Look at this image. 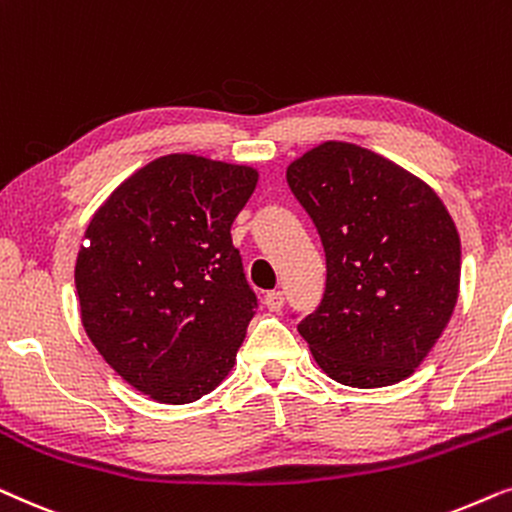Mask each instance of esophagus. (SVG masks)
<instances>
[{
	"mask_svg": "<svg viewBox=\"0 0 512 512\" xmlns=\"http://www.w3.org/2000/svg\"><path fill=\"white\" fill-rule=\"evenodd\" d=\"M264 304H267L269 311H281L283 304H285V297L281 290H271L264 295Z\"/></svg>",
	"mask_w": 512,
	"mask_h": 512,
	"instance_id": "esophagus-1",
	"label": "esophagus"
}]
</instances>
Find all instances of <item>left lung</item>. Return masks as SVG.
<instances>
[{
	"label": "left lung",
	"mask_w": 512,
	"mask_h": 512,
	"mask_svg": "<svg viewBox=\"0 0 512 512\" xmlns=\"http://www.w3.org/2000/svg\"><path fill=\"white\" fill-rule=\"evenodd\" d=\"M316 224L327 278L297 325L327 377L379 388L410 377L452 318L461 241L426 182L351 142H323L288 166Z\"/></svg>",
	"instance_id": "obj_1"
}]
</instances>
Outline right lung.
<instances>
[{
    "label": "right lung",
    "mask_w": 512,
    "mask_h": 512,
    "mask_svg": "<svg viewBox=\"0 0 512 512\" xmlns=\"http://www.w3.org/2000/svg\"><path fill=\"white\" fill-rule=\"evenodd\" d=\"M257 170L161 156L88 222L74 285L107 365L156 403L185 405L227 377L257 297L231 243Z\"/></svg>",
    "instance_id": "obj_1"
}]
</instances>
